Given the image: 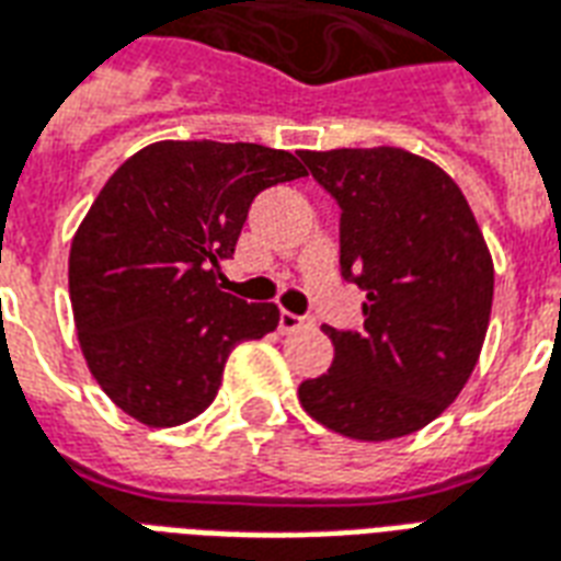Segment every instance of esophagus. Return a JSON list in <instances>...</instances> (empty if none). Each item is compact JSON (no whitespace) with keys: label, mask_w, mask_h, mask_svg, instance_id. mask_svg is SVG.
<instances>
[{"label":"esophagus","mask_w":561,"mask_h":561,"mask_svg":"<svg viewBox=\"0 0 561 561\" xmlns=\"http://www.w3.org/2000/svg\"><path fill=\"white\" fill-rule=\"evenodd\" d=\"M312 318H302V314H294V312H279V330L282 333H297L302 327H312Z\"/></svg>","instance_id":"34e87169"}]
</instances>
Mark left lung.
I'll return each mask as SVG.
<instances>
[{"mask_svg":"<svg viewBox=\"0 0 561 561\" xmlns=\"http://www.w3.org/2000/svg\"><path fill=\"white\" fill-rule=\"evenodd\" d=\"M342 207V276L365 291L363 330H333L302 410L342 437H408L449 408L479 363L493 261L460 186L404 148L300 151Z\"/></svg>","mask_w":561,"mask_h":561,"instance_id":"8db88e82","label":"left lung"}]
</instances>
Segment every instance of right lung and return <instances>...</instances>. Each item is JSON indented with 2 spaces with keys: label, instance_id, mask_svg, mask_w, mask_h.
I'll return each instance as SVG.
<instances>
[{
  "label": "right lung",
  "instance_id": "add662e5",
  "mask_svg": "<svg viewBox=\"0 0 561 561\" xmlns=\"http://www.w3.org/2000/svg\"><path fill=\"white\" fill-rule=\"evenodd\" d=\"M306 175L252 142H153L118 165L73 234L68 285L89 371L148 428L196 419L228 354L279 327L273 302L222 291L249 205Z\"/></svg>",
  "mask_w": 561,
  "mask_h": 561
}]
</instances>
